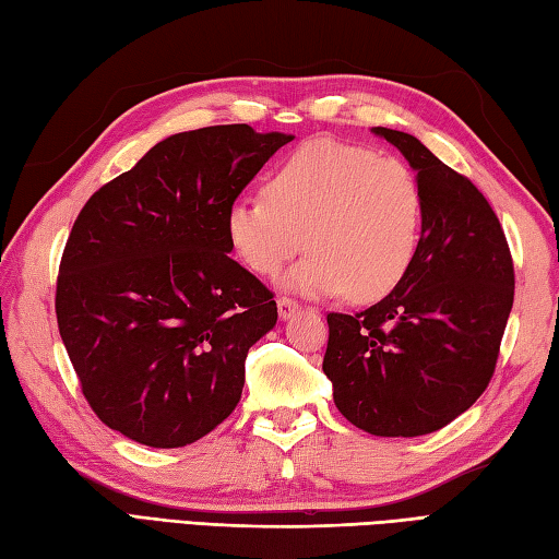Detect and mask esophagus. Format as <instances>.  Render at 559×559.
I'll list each match as a JSON object with an SVG mask.
<instances>
[{
  "label": "esophagus",
  "instance_id": "obj_1",
  "mask_svg": "<svg viewBox=\"0 0 559 559\" xmlns=\"http://www.w3.org/2000/svg\"><path fill=\"white\" fill-rule=\"evenodd\" d=\"M278 317L281 319H290L295 312L300 310V305L295 302V300H290V298H278Z\"/></svg>",
  "mask_w": 559,
  "mask_h": 559
}]
</instances>
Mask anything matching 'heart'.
<instances>
[{
  "label": "heart",
  "instance_id": "b5f03b06",
  "mask_svg": "<svg viewBox=\"0 0 559 559\" xmlns=\"http://www.w3.org/2000/svg\"><path fill=\"white\" fill-rule=\"evenodd\" d=\"M225 230L259 276H273L302 245L310 249L283 276L293 293L324 298L348 290L355 300H377L418 254L423 192L406 163L312 139L271 173L266 194L233 201Z\"/></svg>",
  "mask_w": 559,
  "mask_h": 559
}]
</instances>
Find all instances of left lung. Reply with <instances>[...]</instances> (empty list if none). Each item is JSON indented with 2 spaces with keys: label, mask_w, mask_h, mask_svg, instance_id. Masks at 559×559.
<instances>
[{
  "label": "left lung",
  "mask_w": 559,
  "mask_h": 559,
  "mask_svg": "<svg viewBox=\"0 0 559 559\" xmlns=\"http://www.w3.org/2000/svg\"><path fill=\"white\" fill-rule=\"evenodd\" d=\"M418 177L423 233L399 286L360 314L326 317L322 370L334 403L377 437H420L468 411L490 384L509 312L514 264L478 187L418 139L372 127Z\"/></svg>",
  "instance_id": "1"
}]
</instances>
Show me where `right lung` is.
I'll list each match as a JSON object with an SVG mask.
<instances>
[{"mask_svg":"<svg viewBox=\"0 0 559 559\" xmlns=\"http://www.w3.org/2000/svg\"><path fill=\"white\" fill-rule=\"evenodd\" d=\"M293 139L249 124L173 134L81 209L55 310L83 396L112 430L177 449L235 411L247 350L278 310L230 259L225 216Z\"/></svg>","mask_w":559,"mask_h":559,"instance_id":"obj_1","label":"right lung"}]
</instances>
